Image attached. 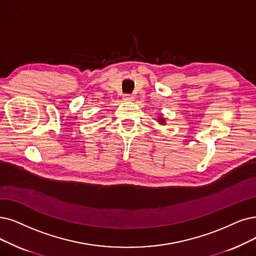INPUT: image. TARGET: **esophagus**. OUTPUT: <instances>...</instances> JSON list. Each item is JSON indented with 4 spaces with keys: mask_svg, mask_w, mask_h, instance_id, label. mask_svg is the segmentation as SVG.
Returning a JSON list of instances; mask_svg holds the SVG:
<instances>
[{
    "mask_svg": "<svg viewBox=\"0 0 256 256\" xmlns=\"http://www.w3.org/2000/svg\"><path fill=\"white\" fill-rule=\"evenodd\" d=\"M122 98H124L125 100H134V96H132V94H124V96H122Z\"/></svg>",
    "mask_w": 256,
    "mask_h": 256,
    "instance_id": "1",
    "label": "esophagus"
}]
</instances>
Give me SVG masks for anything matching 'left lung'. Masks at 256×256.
Returning a JSON list of instances; mask_svg holds the SVG:
<instances>
[{
    "mask_svg": "<svg viewBox=\"0 0 256 256\" xmlns=\"http://www.w3.org/2000/svg\"><path fill=\"white\" fill-rule=\"evenodd\" d=\"M160 122H164V120H162V118H160Z\"/></svg>",
    "mask_w": 256,
    "mask_h": 256,
    "instance_id": "left-lung-1",
    "label": "left lung"
}]
</instances>
